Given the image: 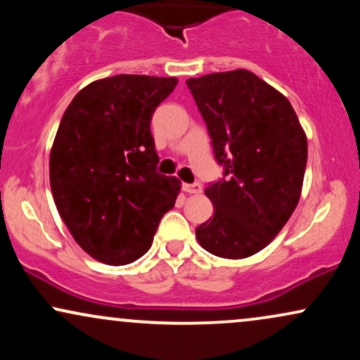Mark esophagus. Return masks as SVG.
<instances>
[{"label":"esophagus","mask_w":360,"mask_h":360,"mask_svg":"<svg viewBox=\"0 0 360 360\" xmlns=\"http://www.w3.org/2000/svg\"><path fill=\"white\" fill-rule=\"evenodd\" d=\"M183 189L188 194H200L201 189H203V186H201L200 183H193V184H184Z\"/></svg>","instance_id":"esophagus-1"}]
</instances>
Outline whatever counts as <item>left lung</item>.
I'll return each instance as SVG.
<instances>
[{"mask_svg":"<svg viewBox=\"0 0 360 360\" xmlns=\"http://www.w3.org/2000/svg\"><path fill=\"white\" fill-rule=\"evenodd\" d=\"M186 84L227 177L205 189L214 213L196 238L218 257H250L269 245L298 205L307 135L288 98L254 72H214Z\"/></svg>","mask_w":360,"mask_h":360,"instance_id":"obj_1","label":"left lung"}]
</instances>
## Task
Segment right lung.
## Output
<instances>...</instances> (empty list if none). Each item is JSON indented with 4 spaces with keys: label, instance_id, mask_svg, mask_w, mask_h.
<instances>
[{
    "label": "right lung",
    "instance_id": "add662e5",
    "mask_svg": "<svg viewBox=\"0 0 360 360\" xmlns=\"http://www.w3.org/2000/svg\"><path fill=\"white\" fill-rule=\"evenodd\" d=\"M176 77L118 74L74 96L51 150V189L74 240L93 259L125 266L150 249L181 181L155 172L150 120Z\"/></svg>",
    "mask_w": 360,
    "mask_h": 360
}]
</instances>
